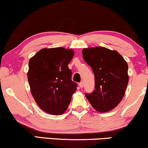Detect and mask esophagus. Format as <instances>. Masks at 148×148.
I'll return each instance as SVG.
<instances>
[{
  "label": "esophagus",
  "instance_id": "34e87169",
  "mask_svg": "<svg viewBox=\"0 0 148 148\" xmlns=\"http://www.w3.org/2000/svg\"><path fill=\"white\" fill-rule=\"evenodd\" d=\"M79 87H80V88H82L83 87H84V83H83V82L79 83Z\"/></svg>",
  "mask_w": 148,
  "mask_h": 148
}]
</instances>
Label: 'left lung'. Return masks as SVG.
Returning a JSON list of instances; mask_svg holds the SVG:
<instances>
[{
    "mask_svg": "<svg viewBox=\"0 0 148 148\" xmlns=\"http://www.w3.org/2000/svg\"><path fill=\"white\" fill-rule=\"evenodd\" d=\"M82 53L95 79L94 91L86 93V98L96 111H111L125 93L129 82L128 64L118 51L105 47L84 49Z\"/></svg>",
    "mask_w": 148,
    "mask_h": 148,
    "instance_id": "obj_1",
    "label": "left lung"
}]
</instances>
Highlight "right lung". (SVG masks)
Instances as JSON below:
<instances>
[{
	"label": "right lung",
	"instance_id": "add662e5",
	"mask_svg": "<svg viewBox=\"0 0 148 148\" xmlns=\"http://www.w3.org/2000/svg\"><path fill=\"white\" fill-rule=\"evenodd\" d=\"M72 49H42L30 59L28 80L34 99L49 114L62 115L68 108L77 84L72 81L68 64Z\"/></svg>",
	"mask_w": 148,
	"mask_h": 148
}]
</instances>
